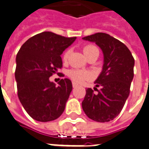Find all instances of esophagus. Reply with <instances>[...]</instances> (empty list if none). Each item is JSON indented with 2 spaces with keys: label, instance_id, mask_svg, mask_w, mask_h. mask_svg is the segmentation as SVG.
Here are the masks:
<instances>
[{
  "label": "esophagus",
  "instance_id": "34e87169",
  "mask_svg": "<svg viewBox=\"0 0 149 149\" xmlns=\"http://www.w3.org/2000/svg\"><path fill=\"white\" fill-rule=\"evenodd\" d=\"M72 86H73V87H77V86H78V84H76V83H72Z\"/></svg>",
  "mask_w": 149,
  "mask_h": 149
}]
</instances>
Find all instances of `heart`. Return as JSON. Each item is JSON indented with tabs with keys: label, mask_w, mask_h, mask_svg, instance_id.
I'll return each mask as SVG.
<instances>
[{
	"label": "heart",
	"mask_w": 149,
	"mask_h": 149,
	"mask_svg": "<svg viewBox=\"0 0 149 149\" xmlns=\"http://www.w3.org/2000/svg\"><path fill=\"white\" fill-rule=\"evenodd\" d=\"M83 54H85L87 58H89L90 57L95 55L96 54H99V50L97 49L96 46L93 45H86L83 47ZM70 55V49H66L63 54V60L64 62H66ZM68 75L71 79L73 82L77 83H82L86 80H89L91 79V74L89 73L81 70L78 69H72L69 70Z\"/></svg>",
	"instance_id": "1"
}]
</instances>
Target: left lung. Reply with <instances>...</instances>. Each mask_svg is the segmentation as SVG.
<instances>
[{
    "instance_id": "8db88e82",
    "label": "left lung",
    "mask_w": 149,
    "mask_h": 149,
    "mask_svg": "<svg viewBox=\"0 0 149 149\" xmlns=\"http://www.w3.org/2000/svg\"><path fill=\"white\" fill-rule=\"evenodd\" d=\"M83 39L95 42L103 50V70L95 81V92L86 90L82 102L83 111L90 119L100 122L113 120L120 113L130 93L134 76L133 56L123 42L105 33H97Z\"/></svg>"
}]
</instances>
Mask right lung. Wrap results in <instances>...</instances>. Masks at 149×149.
<instances>
[{
	"label": "right lung",
	"mask_w": 149,
	"mask_h": 149,
	"mask_svg": "<svg viewBox=\"0 0 149 149\" xmlns=\"http://www.w3.org/2000/svg\"><path fill=\"white\" fill-rule=\"evenodd\" d=\"M75 39L42 32L28 39L19 49L15 70L17 95L33 120L52 121L65 110L72 91L71 81L63 79L56 86L49 79L63 67L61 54Z\"/></svg>",
	"instance_id": "obj_1"
}]
</instances>
